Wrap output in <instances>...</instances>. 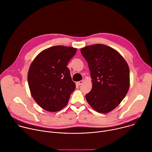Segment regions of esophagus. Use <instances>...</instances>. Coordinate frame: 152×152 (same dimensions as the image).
Segmentation results:
<instances>
[{
	"label": "esophagus",
	"instance_id": "esophagus-1",
	"mask_svg": "<svg viewBox=\"0 0 152 152\" xmlns=\"http://www.w3.org/2000/svg\"><path fill=\"white\" fill-rule=\"evenodd\" d=\"M83 82H84V80H80V81L76 82V84L78 85V86H80V85H81L82 83H83Z\"/></svg>",
	"mask_w": 152,
	"mask_h": 152
}]
</instances>
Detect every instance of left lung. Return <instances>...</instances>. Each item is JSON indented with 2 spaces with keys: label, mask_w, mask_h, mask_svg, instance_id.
Listing matches in <instances>:
<instances>
[{
  "label": "left lung",
  "mask_w": 152,
  "mask_h": 152,
  "mask_svg": "<svg viewBox=\"0 0 152 152\" xmlns=\"http://www.w3.org/2000/svg\"><path fill=\"white\" fill-rule=\"evenodd\" d=\"M80 52L88 63L92 79V88L86 95V100L97 112H110L129 91V65L119 52L105 45L86 46Z\"/></svg>",
  "instance_id": "1"
}]
</instances>
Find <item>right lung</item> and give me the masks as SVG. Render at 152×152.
<instances>
[{"label":"right lung","instance_id":"1","mask_svg":"<svg viewBox=\"0 0 152 152\" xmlns=\"http://www.w3.org/2000/svg\"><path fill=\"white\" fill-rule=\"evenodd\" d=\"M76 48L57 45L41 51L31 64L28 82L36 102L46 111L56 112L66 105L76 84L66 66Z\"/></svg>","mask_w":152,"mask_h":152}]
</instances>
